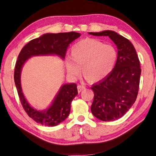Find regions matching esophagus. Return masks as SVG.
<instances>
[{"label":"esophagus","instance_id":"34e87169","mask_svg":"<svg viewBox=\"0 0 156 156\" xmlns=\"http://www.w3.org/2000/svg\"><path fill=\"white\" fill-rule=\"evenodd\" d=\"M84 89H85V87L80 85V84H79V85H78V91L79 93H80V92H81L82 91L84 90Z\"/></svg>","mask_w":156,"mask_h":156}]
</instances>
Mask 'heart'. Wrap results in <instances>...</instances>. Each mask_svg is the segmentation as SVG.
Instances as JSON below:
<instances>
[{"mask_svg": "<svg viewBox=\"0 0 156 156\" xmlns=\"http://www.w3.org/2000/svg\"><path fill=\"white\" fill-rule=\"evenodd\" d=\"M117 57L118 52L112 44L86 38L72 47L70 58L66 59L65 65L72 76H77L82 67L84 77L95 83L102 80L112 72Z\"/></svg>", "mask_w": 156, "mask_h": 156, "instance_id": "obj_1", "label": "heart"}]
</instances>
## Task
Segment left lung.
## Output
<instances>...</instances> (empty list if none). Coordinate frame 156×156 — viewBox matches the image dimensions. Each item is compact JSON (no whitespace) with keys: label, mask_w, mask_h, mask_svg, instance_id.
I'll return each mask as SVG.
<instances>
[{"label":"left lung","mask_w":156,"mask_h":156,"mask_svg":"<svg viewBox=\"0 0 156 156\" xmlns=\"http://www.w3.org/2000/svg\"><path fill=\"white\" fill-rule=\"evenodd\" d=\"M89 34L109 36L117 46V60L112 72L91 87L94 98L91 111L100 120H118L128 112L138 96L141 74L138 56L131 42L115 31Z\"/></svg>","instance_id":"8db88e82"}]
</instances>
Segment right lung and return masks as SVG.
<instances>
[{
	"label": "right lung",
	"instance_id": "add662e5",
	"mask_svg": "<svg viewBox=\"0 0 156 156\" xmlns=\"http://www.w3.org/2000/svg\"><path fill=\"white\" fill-rule=\"evenodd\" d=\"M80 36V34L74 31L43 34L29 42L18 55L14 70V82L18 96L27 115L42 125L56 126L68 117L72 101L78 95L77 85L76 83L63 84L51 106L45 111H38L30 106L23 94L20 83L23 66L30 57L34 56L54 54L64 59L69 44Z\"/></svg>",
	"mask_w": 156,
	"mask_h": 156
}]
</instances>
